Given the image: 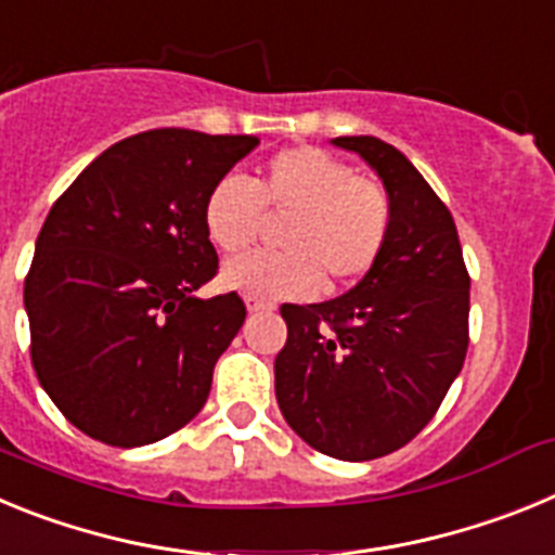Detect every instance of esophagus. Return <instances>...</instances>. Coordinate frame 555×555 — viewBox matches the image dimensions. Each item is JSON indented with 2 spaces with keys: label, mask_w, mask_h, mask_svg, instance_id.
<instances>
[{
  "label": "esophagus",
  "mask_w": 555,
  "mask_h": 555,
  "mask_svg": "<svg viewBox=\"0 0 555 555\" xmlns=\"http://www.w3.org/2000/svg\"><path fill=\"white\" fill-rule=\"evenodd\" d=\"M272 302H267V300H261V297H247V311L249 313H267V311H272Z\"/></svg>",
  "instance_id": "1"
}]
</instances>
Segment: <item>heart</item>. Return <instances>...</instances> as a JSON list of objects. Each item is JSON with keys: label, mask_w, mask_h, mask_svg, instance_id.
Wrapping results in <instances>:
<instances>
[{"label": "heart", "mask_w": 555, "mask_h": 555, "mask_svg": "<svg viewBox=\"0 0 555 555\" xmlns=\"http://www.w3.org/2000/svg\"><path fill=\"white\" fill-rule=\"evenodd\" d=\"M281 224V253L242 255L222 269V283L261 300H302L350 286L372 272L395 224V203L380 180L356 175L347 160L320 146H292L249 180L228 175L208 191L203 222L210 244L238 255L263 222Z\"/></svg>", "instance_id": "b5f03b06"}]
</instances>
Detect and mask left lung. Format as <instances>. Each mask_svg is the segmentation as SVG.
<instances>
[{
	"label": "left lung",
	"mask_w": 555,
	"mask_h": 555,
	"mask_svg": "<svg viewBox=\"0 0 555 555\" xmlns=\"http://www.w3.org/2000/svg\"><path fill=\"white\" fill-rule=\"evenodd\" d=\"M333 144L377 171L395 224L356 288L281 308L288 338L274 358V395L313 450L372 461L409 444L459 377L469 347V274L448 205L403 152L375 135Z\"/></svg>",
	"instance_id": "obj_1"
}]
</instances>
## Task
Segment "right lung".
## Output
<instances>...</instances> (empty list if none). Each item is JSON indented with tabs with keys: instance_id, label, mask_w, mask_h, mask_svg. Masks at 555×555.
I'll return each mask as SVG.
<instances>
[{
	"instance_id": "obj_1",
	"label": "right lung",
	"mask_w": 555,
	"mask_h": 555,
	"mask_svg": "<svg viewBox=\"0 0 555 555\" xmlns=\"http://www.w3.org/2000/svg\"><path fill=\"white\" fill-rule=\"evenodd\" d=\"M255 146V135L139 132L49 210L24 281L29 356L52 403L96 442H158L208 400L247 308L235 292L194 297L219 269L203 205Z\"/></svg>"
}]
</instances>
